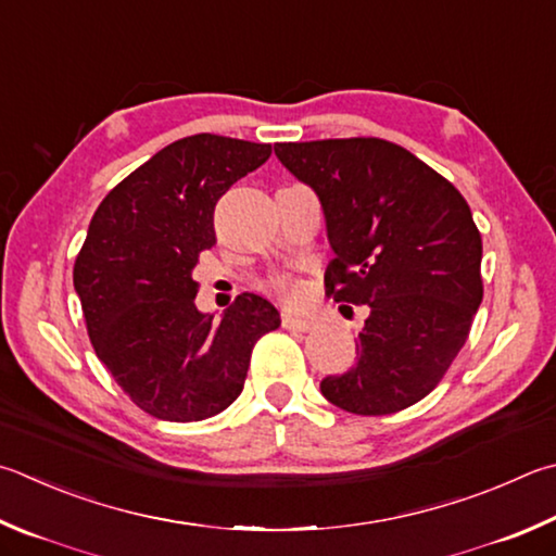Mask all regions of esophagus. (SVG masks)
Returning a JSON list of instances; mask_svg holds the SVG:
<instances>
[{"label": "esophagus", "mask_w": 556, "mask_h": 556, "mask_svg": "<svg viewBox=\"0 0 556 556\" xmlns=\"http://www.w3.org/2000/svg\"><path fill=\"white\" fill-rule=\"evenodd\" d=\"M281 326L289 328V330L311 332V330L318 328V323L313 318H299V316H291V313H285V316H281Z\"/></svg>", "instance_id": "1"}]
</instances>
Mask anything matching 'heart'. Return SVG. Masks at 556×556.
<instances>
[{
    "label": "heart",
    "instance_id": "1",
    "mask_svg": "<svg viewBox=\"0 0 556 556\" xmlns=\"http://www.w3.org/2000/svg\"><path fill=\"white\" fill-rule=\"evenodd\" d=\"M269 287L279 299L289 301V304H296V301L304 299V287H301V281H296L294 277H289V275L275 277L269 281Z\"/></svg>",
    "mask_w": 556,
    "mask_h": 556
}]
</instances>
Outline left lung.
<instances>
[{
    "instance_id": "1",
    "label": "left lung",
    "mask_w": 556,
    "mask_h": 556,
    "mask_svg": "<svg viewBox=\"0 0 556 556\" xmlns=\"http://www.w3.org/2000/svg\"><path fill=\"white\" fill-rule=\"evenodd\" d=\"M275 153L320 199L336 252L326 294L369 311L357 365L323 379V396L357 416L413 406L447 375L483 299L467 199L383 138L277 143Z\"/></svg>"
}]
</instances>
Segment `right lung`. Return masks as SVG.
Masks as SVG:
<instances>
[{
  "label": "right lung",
  "instance_id": "obj_1",
  "mask_svg": "<svg viewBox=\"0 0 556 556\" xmlns=\"http://www.w3.org/2000/svg\"><path fill=\"white\" fill-rule=\"evenodd\" d=\"M269 143L197 134L109 191L73 281L97 357L148 416L191 422L233 403L255 342L279 328L267 299L240 294L224 318L194 306L199 255L216 245V201L267 163Z\"/></svg>",
  "mask_w": 556,
  "mask_h": 556
}]
</instances>
